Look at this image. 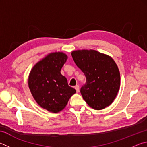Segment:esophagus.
I'll return each mask as SVG.
<instances>
[{
  "mask_svg": "<svg viewBox=\"0 0 147 147\" xmlns=\"http://www.w3.org/2000/svg\"><path fill=\"white\" fill-rule=\"evenodd\" d=\"M74 89H76V92H80V87H79V85H76V86L74 87Z\"/></svg>",
  "mask_w": 147,
  "mask_h": 147,
  "instance_id": "obj_1",
  "label": "esophagus"
}]
</instances>
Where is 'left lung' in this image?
Returning a JSON list of instances; mask_svg holds the SVG:
<instances>
[{"label":"left lung","mask_w":147,"mask_h":147,"mask_svg":"<svg viewBox=\"0 0 147 147\" xmlns=\"http://www.w3.org/2000/svg\"><path fill=\"white\" fill-rule=\"evenodd\" d=\"M71 55L86 77L80 90L85 102L95 110L110 105L120 87L119 71L113 58L93 49L75 50Z\"/></svg>","instance_id":"1"}]
</instances>
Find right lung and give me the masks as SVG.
I'll list each match as a JSON object with an SVG mask.
<instances>
[{"label":"right lung","mask_w":147,"mask_h":147,"mask_svg":"<svg viewBox=\"0 0 147 147\" xmlns=\"http://www.w3.org/2000/svg\"><path fill=\"white\" fill-rule=\"evenodd\" d=\"M67 58L63 52L49 53L33 67L29 74L28 86L33 98L39 106L51 113L62 111L76 93L60 73Z\"/></svg>","instance_id":"1"}]
</instances>
